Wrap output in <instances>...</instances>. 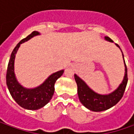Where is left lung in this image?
<instances>
[{
	"instance_id": "1",
	"label": "left lung",
	"mask_w": 134,
	"mask_h": 134,
	"mask_svg": "<svg viewBox=\"0 0 134 134\" xmlns=\"http://www.w3.org/2000/svg\"><path fill=\"white\" fill-rule=\"evenodd\" d=\"M104 39L108 42H113V41L108 36H105ZM116 45L120 48V47L118 44H116ZM122 57L124 59L123 53H122ZM124 63H125V72L123 80L121 81V83L116 90L107 95H101L94 92L80 77H79L77 75H75V81L77 85V94L81 104L90 110L94 111V112L106 110L116 105L121 100V98L124 95L127 83V69L125 62V59H124Z\"/></svg>"
}]
</instances>
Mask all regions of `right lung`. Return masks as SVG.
<instances>
[{
    "label": "right lung",
    "mask_w": 134,
    "mask_h": 134,
    "mask_svg": "<svg viewBox=\"0 0 134 134\" xmlns=\"http://www.w3.org/2000/svg\"><path fill=\"white\" fill-rule=\"evenodd\" d=\"M38 35H40L38 31H34L18 43L11 54L7 71V85L11 96L18 105L30 110H39L51 100L54 95V84L64 72V70H60L53 73L41 85L33 89L25 88L19 83L14 71L15 54L21 44Z\"/></svg>",
    "instance_id": "obj_1"
}]
</instances>
